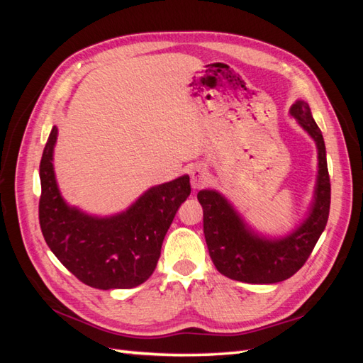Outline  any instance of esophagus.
<instances>
[{
	"instance_id": "34e87169",
	"label": "esophagus",
	"mask_w": 363,
	"mask_h": 363,
	"mask_svg": "<svg viewBox=\"0 0 363 363\" xmlns=\"http://www.w3.org/2000/svg\"><path fill=\"white\" fill-rule=\"evenodd\" d=\"M209 181V173H207V168L203 164H198L190 172V182L194 189H201L206 186V182Z\"/></svg>"
}]
</instances>
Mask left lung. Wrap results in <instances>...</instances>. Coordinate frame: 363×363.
<instances>
[{
	"label": "left lung",
	"instance_id": "obj_1",
	"mask_svg": "<svg viewBox=\"0 0 363 363\" xmlns=\"http://www.w3.org/2000/svg\"><path fill=\"white\" fill-rule=\"evenodd\" d=\"M290 113L309 134L318 150V174L309 217L282 238L260 237L246 226L228 199L215 190H201L204 237L213 265L229 279L248 284H274L289 279L306 264L326 228L330 207V179L326 146L311 107L296 101Z\"/></svg>",
	"mask_w": 363,
	"mask_h": 363
}]
</instances>
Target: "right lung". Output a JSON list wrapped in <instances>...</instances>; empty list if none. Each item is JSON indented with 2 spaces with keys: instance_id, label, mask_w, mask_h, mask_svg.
Segmentation results:
<instances>
[{
  "instance_id": "add662e5",
  "label": "right lung",
  "mask_w": 363,
  "mask_h": 363,
  "mask_svg": "<svg viewBox=\"0 0 363 363\" xmlns=\"http://www.w3.org/2000/svg\"><path fill=\"white\" fill-rule=\"evenodd\" d=\"M56 138L54 126L40 160L38 220L46 245L90 287L133 289L143 284L156 269L167 230L190 195V177L151 187L125 212L91 217L68 206L60 195L52 168Z\"/></svg>"
}]
</instances>
